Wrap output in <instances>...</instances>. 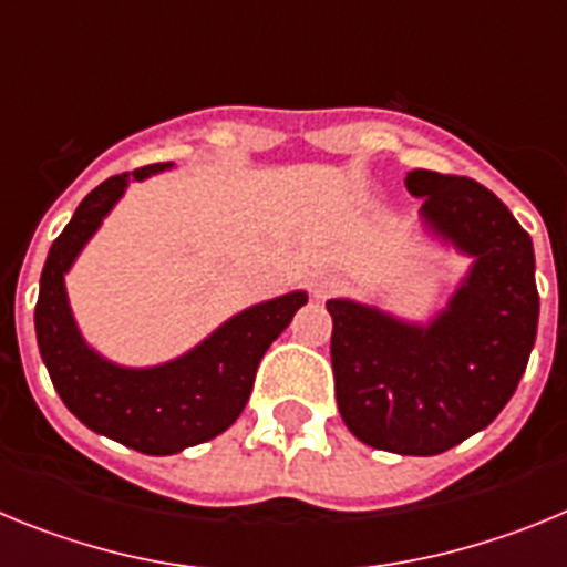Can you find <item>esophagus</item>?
I'll return each instance as SVG.
<instances>
[{
    "label": "esophagus",
    "mask_w": 567,
    "mask_h": 567,
    "mask_svg": "<svg viewBox=\"0 0 567 567\" xmlns=\"http://www.w3.org/2000/svg\"><path fill=\"white\" fill-rule=\"evenodd\" d=\"M340 278L338 275H327V272H320V275H312L309 278V292H312L315 300H327L332 298V295L340 292Z\"/></svg>",
    "instance_id": "obj_1"
}]
</instances>
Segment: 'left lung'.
<instances>
[{
  "mask_svg": "<svg viewBox=\"0 0 567 567\" xmlns=\"http://www.w3.org/2000/svg\"><path fill=\"white\" fill-rule=\"evenodd\" d=\"M420 235L468 258L445 307L409 320L380 303L327 300L334 398L360 443L434 457L505 409L537 340L534 244L497 195L471 178L412 169Z\"/></svg>",
  "mask_w": 567,
  "mask_h": 567,
  "instance_id": "8db88e82",
  "label": "left lung"
}]
</instances>
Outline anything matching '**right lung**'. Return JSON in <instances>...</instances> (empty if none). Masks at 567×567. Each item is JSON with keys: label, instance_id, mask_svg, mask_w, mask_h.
Returning a JSON list of instances; mask_svg holds the SVG:
<instances>
[{"label": "right lung", "instance_id": "right-lung-1", "mask_svg": "<svg viewBox=\"0 0 567 567\" xmlns=\"http://www.w3.org/2000/svg\"><path fill=\"white\" fill-rule=\"evenodd\" d=\"M167 169L173 164L113 175L79 204L44 260L33 315L39 354L62 403L90 432L153 457H169L227 432L252 394L260 358L309 300L303 289L260 300L184 354L155 365H122L93 349L73 318L64 275L130 184Z\"/></svg>", "mask_w": 567, "mask_h": 567}]
</instances>
